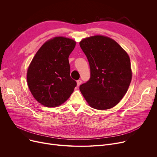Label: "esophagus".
<instances>
[{
	"mask_svg": "<svg viewBox=\"0 0 157 157\" xmlns=\"http://www.w3.org/2000/svg\"><path fill=\"white\" fill-rule=\"evenodd\" d=\"M81 83H82V81L81 80L79 79V80L77 81V85H78V86H79Z\"/></svg>",
	"mask_w": 157,
	"mask_h": 157,
	"instance_id": "34e87169",
	"label": "esophagus"
}]
</instances>
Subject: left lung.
<instances>
[{"instance_id":"obj_1","label":"left lung","mask_w":157,"mask_h":157,"mask_svg":"<svg viewBox=\"0 0 157 157\" xmlns=\"http://www.w3.org/2000/svg\"><path fill=\"white\" fill-rule=\"evenodd\" d=\"M80 47L89 62L90 78L79 90L94 109L113 108L124 97L132 79L130 58L113 39L102 36L84 39Z\"/></svg>"}]
</instances>
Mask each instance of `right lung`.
Instances as JSON below:
<instances>
[{
	"mask_svg": "<svg viewBox=\"0 0 157 157\" xmlns=\"http://www.w3.org/2000/svg\"><path fill=\"white\" fill-rule=\"evenodd\" d=\"M76 46L72 39L56 37L46 42L32 59L27 79L36 100L48 108L67 101L77 85L71 78L69 56Z\"/></svg>",
	"mask_w": 157,
	"mask_h": 157,
	"instance_id": "add662e5",
	"label": "right lung"
}]
</instances>
